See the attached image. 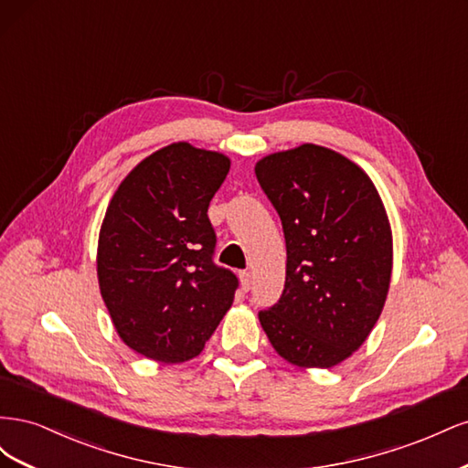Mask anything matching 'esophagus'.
I'll list each match as a JSON object with an SVG mask.
<instances>
[{"label":"esophagus","mask_w":468,"mask_h":468,"mask_svg":"<svg viewBox=\"0 0 468 468\" xmlns=\"http://www.w3.org/2000/svg\"><path fill=\"white\" fill-rule=\"evenodd\" d=\"M239 282H242L244 291H250L251 289V273L250 271H239Z\"/></svg>","instance_id":"esophagus-1"}]
</instances>
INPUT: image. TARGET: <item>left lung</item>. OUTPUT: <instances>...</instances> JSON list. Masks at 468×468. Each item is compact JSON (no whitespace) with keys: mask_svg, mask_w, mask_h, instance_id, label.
Here are the masks:
<instances>
[{"mask_svg":"<svg viewBox=\"0 0 468 468\" xmlns=\"http://www.w3.org/2000/svg\"><path fill=\"white\" fill-rule=\"evenodd\" d=\"M256 176L282 222L287 277L260 322L279 356L330 369L357 351L382 313L392 275V230L371 177L316 144L269 154Z\"/></svg>","mask_w":468,"mask_h":468,"instance_id":"1","label":"left lung"}]
</instances>
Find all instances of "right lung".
Instances as JSON below:
<instances>
[{
  "mask_svg": "<svg viewBox=\"0 0 468 468\" xmlns=\"http://www.w3.org/2000/svg\"><path fill=\"white\" fill-rule=\"evenodd\" d=\"M229 172V155L174 143L140 162L107 207L99 291L119 337L152 361L199 356L234 303L238 279L212 263L207 215Z\"/></svg>",
  "mask_w": 468,
  "mask_h": 468,
  "instance_id": "1",
  "label": "right lung"
}]
</instances>
